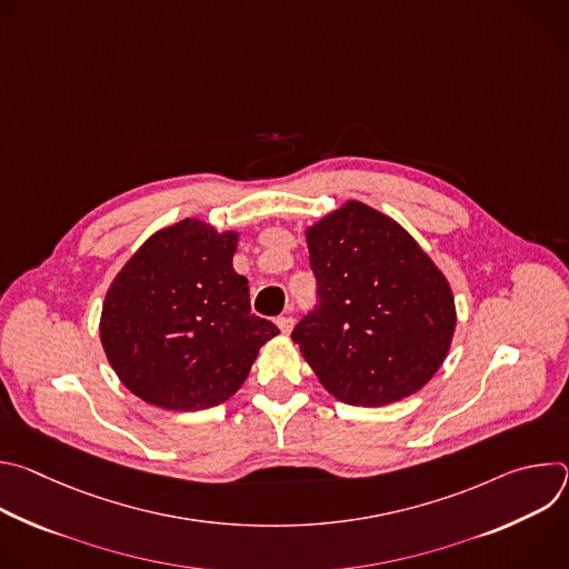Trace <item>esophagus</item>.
Masks as SVG:
<instances>
[{
  "mask_svg": "<svg viewBox=\"0 0 569 569\" xmlns=\"http://www.w3.org/2000/svg\"><path fill=\"white\" fill-rule=\"evenodd\" d=\"M277 327L281 329V333L288 336V333L292 331V327H295V319L288 317V315H286V317H277Z\"/></svg>",
  "mask_w": 569,
  "mask_h": 569,
  "instance_id": "1",
  "label": "esophagus"
}]
</instances>
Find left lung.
Segmentation results:
<instances>
[{
  "mask_svg": "<svg viewBox=\"0 0 569 569\" xmlns=\"http://www.w3.org/2000/svg\"><path fill=\"white\" fill-rule=\"evenodd\" d=\"M306 242L319 306L292 342L323 389L362 408L417 393L457 327L446 274L408 229L360 200L308 224Z\"/></svg>",
  "mask_w": 569,
  "mask_h": 569,
  "instance_id": "8db88e82",
  "label": "left lung"
}]
</instances>
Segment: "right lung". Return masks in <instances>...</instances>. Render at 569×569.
<instances>
[{
    "mask_svg": "<svg viewBox=\"0 0 569 569\" xmlns=\"http://www.w3.org/2000/svg\"><path fill=\"white\" fill-rule=\"evenodd\" d=\"M236 231L184 218L154 231L112 279L99 336L119 380L161 410L198 412L231 398L259 349L279 336L252 315L233 272Z\"/></svg>",
    "mask_w": 569,
    "mask_h": 569,
    "instance_id": "obj_1",
    "label": "right lung"
}]
</instances>
